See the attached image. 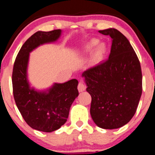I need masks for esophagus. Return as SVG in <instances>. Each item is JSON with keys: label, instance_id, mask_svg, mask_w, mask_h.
<instances>
[{"label": "esophagus", "instance_id": "obj_1", "mask_svg": "<svg viewBox=\"0 0 155 155\" xmlns=\"http://www.w3.org/2000/svg\"><path fill=\"white\" fill-rule=\"evenodd\" d=\"M78 91H79V92H83V91H85V89H86V87H85V85H84L82 82H80L79 84H78Z\"/></svg>", "mask_w": 155, "mask_h": 155}]
</instances>
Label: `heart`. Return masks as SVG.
<instances>
[{
    "mask_svg": "<svg viewBox=\"0 0 155 155\" xmlns=\"http://www.w3.org/2000/svg\"><path fill=\"white\" fill-rule=\"evenodd\" d=\"M92 51V62L95 63L99 62L104 59L106 52V45L104 43H99V40L97 39H91L83 47V53L84 54H87Z\"/></svg>",
    "mask_w": 155,
    "mask_h": 155,
    "instance_id": "1",
    "label": "heart"
}]
</instances>
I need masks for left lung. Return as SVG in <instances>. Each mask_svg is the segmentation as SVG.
I'll list each match as a JSON object with an SVG mask.
<instances>
[{
	"mask_svg": "<svg viewBox=\"0 0 155 155\" xmlns=\"http://www.w3.org/2000/svg\"><path fill=\"white\" fill-rule=\"evenodd\" d=\"M109 35L112 45L106 62L82 74L92 98L91 117L98 127L118 129L136 113L142 93L140 62L127 37L114 28L98 31Z\"/></svg>",
	"mask_w": 155,
	"mask_h": 155,
	"instance_id": "left-lung-1",
	"label": "left lung"
}]
</instances>
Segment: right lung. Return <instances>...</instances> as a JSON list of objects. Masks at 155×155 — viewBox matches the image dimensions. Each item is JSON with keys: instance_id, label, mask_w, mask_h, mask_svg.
Segmentation results:
<instances>
[{"instance_id": "add662e5", "label": "right lung", "mask_w": 155, "mask_h": 155, "mask_svg": "<svg viewBox=\"0 0 155 155\" xmlns=\"http://www.w3.org/2000/svg\"><path fill=\"white\" fill-rule=\"evenodd\" d=\"M61 34V29L34 34L18 51L13 69V92L17 108L29 127L44 132L57 130L64 124L71 105L79 95L76 79L55 83L41 91L31 87L28 81L30 53L40 45L57 41Z\"/></svg>"}]
</instances>
